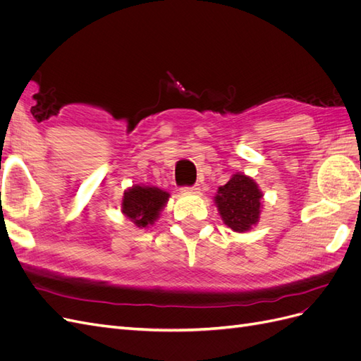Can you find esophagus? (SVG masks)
Returning <instances> with one entry per match:
<instances>
[{
  "label": "esophagus",
  "mask_w": 361,
  "mask_h": 361,
  "mask_svg": "<svg viewBox=\"0 0 361 361\" xmlns=\"http://www.w3.org/2000/svg\"><path fill=\"white\" fill-rule=\"evenodd\" d=\"M199 185H192V187H183L182 192H199Z\"/></svg>",
  "instance_id": "1"
}]
</instances>
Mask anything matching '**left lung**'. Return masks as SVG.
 Wrapping results in <instances>:
<instances>
[{
  "label": "left lung",
  "mask_w": 361,
  "mask_h": 361,
  "mask_svg": "<svg viewBox=\"0 0 361 361\" xmlns=\"http://www.w3.org/2000/svg\"><path fill=\"white\" fill-rule=\"evenodd\" d=\"M262 191L257 183L243 173H236L218 188L215 203L223 221L233 232H248L259 221Z\"/></svg>",
  "instance_id": "left-lung-1"
}]
</instances>
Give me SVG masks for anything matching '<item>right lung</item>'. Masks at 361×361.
Segmentation results:
<instances>
[{
    "mask_svg": "<svg viewBox=\"0 0 361 361\" xmlns=\"http://www.w3.org/2000/svg\"><path fill=\"white\" fill-rule=\"evenodd\" d=\"M170 194L157 187H135L129 188L123 194L122 212L137 227H147L154 224L159 211L166 206Z\"/></svg>",
    "mask_w": 361,
    "mask_h": 361,
    "instance_id": "1",
    "label": "right lung"
}]
</instances>
